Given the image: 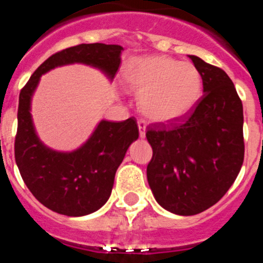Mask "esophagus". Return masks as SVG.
<instances>
[{"mask_svg": "<svg viewBox=\"0 0 263 263\" xmlns=\"http://www.w3.org/2000/svg\"><path fill=\"white\" fill-rule=\"evenodd\" d=\"M138 128H139L140 138H145V123L144 121H142V120L138 121Z\"/></svg>", "mask_w": 263, "mask_h": 263, "instance_id": "obj_1", "label": "esophagus"}]
</instances>
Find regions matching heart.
<instances>
[{
    "mask_svg": "<svg viewBox=\"0 0 263 263\" xmlns=\"http://www.w3.org/2000/svg\"><path fill=\"white\" fill-rule=\"evenodd\" d=\"M124 83L139 95L143 115L157 123H170L187 115L201 97L202 78L190 62L166 55L134 59L123 73Z\"/></svg>",
    "mask_w": 263,
    "mask_h": 263,
    "instance_id": "heart-1",
    "label": "heart"
}]
</instances>
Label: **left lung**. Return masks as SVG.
I'll use <instances>...</instances> for the list:
<instances>
[{
	"label": "left lung",
	"instance_id": "left-lung-1",
	"mask_svg": "<svg viewBox=\"0 0 263 263\" xmlns=\"http://www.w3.org/2000/svg\"><path fill=\"white\" fill-rule=\"evenodd\" d=\"M202 78L204 95L189 116L154 124L147 139L153 157L147 178L154 199L177 215H195L226 195L245 158L243 106L223 69L189 55Z\"/></svg>",
	"mask_w": 263,
	"mask_h": 263
}]
</instances>
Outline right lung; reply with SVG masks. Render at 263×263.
Instances as JSON below:
<instances>
[{"instance_id":"obj_1","label":"right lung","mask_w":263,"mask_h":263,"mask_svg":"<svg viewBox=\"0 0 263 263\" xmlns=\"http://www.w3.org/2000/svg\"><path fill=\"white\" fill-rule=\"evenodd\" d=\"M120 45L80 44L58 51L36 69L20 92L15 159L21 177L37 201L67 216L95 213L109 200L118 167L139 137L135 119L101 120L87 140L72 152H59L37 137L31 99L40 77L57 67L81 63L100 69L110 81L121 62Z\"/></svg>"}]
</instances>
